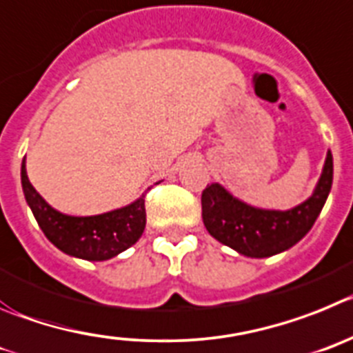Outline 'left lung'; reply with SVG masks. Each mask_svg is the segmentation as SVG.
Listing matches in <instances>:
<instances>
[{
  "instance_id": "8db88e82",
  "label": "left lung",
  "mask_w": 353,
  "mask_h": 353,
  "mask_svg": "<svg viewBox=\"0 0 353 353\" xmlns=\"http://www.w3.org/2000/svg\"><path fill=\"white\" fill-rule=\"evenodd\" d=\"M332 184V154L327 153L315 193L290 211H265L244 204L211 184L202 192V220L214 239L241 255L263 259L299 243L319 218Z\"/></svg>"
}]
</instances>
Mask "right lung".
Returning <instances> with one entry per match:
<instances>
[{
    "instance_id": "1",
    "label": "right lung",
    "mask_w": 353,
    "mask_h": 353,
    "mask_svg": "<svg viewBox=\"0 0 353 353\" xmlns=\"http://www.w3.org/2000/svg\"><path fill=\"white\" fill-rule=\"evenodd\" d=\"M21 181L28 205L47 239L61 252L84 260H109L139 241L145 227L144 196L117 211L98 216H66L38 195L22 160Z\"/></svg>"
}]
</instances>
